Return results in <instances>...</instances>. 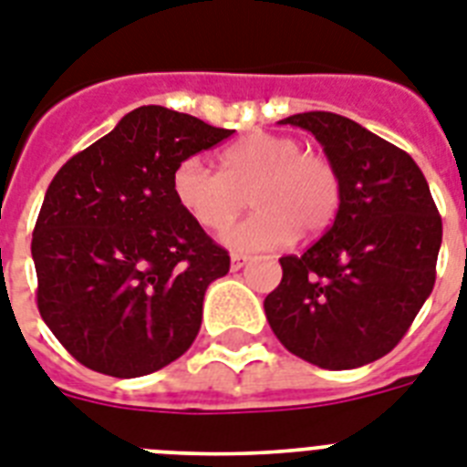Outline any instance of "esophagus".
<instances>
[{"label":"esophagus","mask_w":467,"mask_h":467,"mask_svg":"<svg viewBox=\"0 0 467 467\" xmlns=\"http://www.w3.org/2000/svg\"><path fill=\"white\" fill-rule=\"evenodd\" d=\"M246 261H249V256H244V254H233V256H230V268L233 270L244 268Z\"/></svg>","instance_id":"34e87169"}]
</instances>
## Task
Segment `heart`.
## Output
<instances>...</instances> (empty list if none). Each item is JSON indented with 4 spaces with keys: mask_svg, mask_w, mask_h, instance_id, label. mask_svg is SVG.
I'll return each instance as SVG.
<instances>
[{
    "mask_svg": "<svg viewBox=\"0 0 467 467\" xmlns=\"http://www.w3.org/2000/svg\"><path fill=\"white\" fill-rule=\"evenodd\" d=\"M221 168L218 173L199 156L180 161L173 194L192 221L213 233L233 225L249 197L256 211L223 237L234 252L277 249L296 233L316 237L342 206L335 163L289 135L249 132L223 149Z\"/></svg>",
    "mask_w": 467,
    "mask_h": 467,
    "instance_id": "heart-1",
    "label": "heart"
}]
</instances>
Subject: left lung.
<instances>
[{"label":"left lung","instance_id":"1","mask_svg":"<svg viewBox=\"0 0 467 467\" xmlns=\"http://www.w3.org/2000/svg\"><path fill=\"white\" fill-rule=\"evenodd\" d=\"M313 132L342 178L330 230L301 256H282L265 318L294 356L327 370L382 358L430 296L441 215L403 149L330 111L280 120Z\"/></svg>","mask_w":467,"mask_h":467}]
</instances>
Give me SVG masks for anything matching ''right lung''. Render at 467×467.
<instances>
[{"label":"right lung","instance_id":"right-lung-1","mask_svg":"<svg viewBox=\"0 0 467 467\" xmlns=\"http://www.w3.org/2000/svg\"><path fill=\"white\" fill-rule=\"evenodd\" d=\"M190 113L140 107L68 159L33 230L37 308L78 363L142 378L185 354L230 256L180 209V161L227 140Z\"/></svg>","mask_w":467,"mask_h":467}]
</instances>
